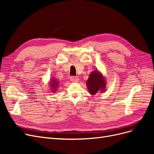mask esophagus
Returning a JSON list of instances; mask_svg holds the SVG:
<instances>
[{
	"instance_id": "34e87169",
	"label": "esophagus",
	"mask_w": 154,
	"mask_h": 154,
	"mask_svg": "<svg viewBox=\"0 0 154 154\" xmlns=\"http://www.w3.org/2000/svg\"><path fill=\"white\" fill-rule=\"evenodd\" d=\"M70 80L72 82H78L79 81V78L77 76H71L70 77Z\"/></svg>"
}]
</instances>
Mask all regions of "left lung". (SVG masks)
Here are the masks:
<instances>
[{
  "label": "left lung",
  "instance_id": "1",
  "mask_svg": "<svg viewBox=\"0 0 154 154\" xmlns=\"http://www.w3.org/2000/svg\"><path fill=\"white\" fill-rule=\"evenodd\" d=\"M88 90L90 94L94 95L101 91L103 92L105 88V82L103 76L98 71H92L87 82Z\"/></svg>",
  "mask_w": 154,
  "mask_h": 154
}]
</instances>
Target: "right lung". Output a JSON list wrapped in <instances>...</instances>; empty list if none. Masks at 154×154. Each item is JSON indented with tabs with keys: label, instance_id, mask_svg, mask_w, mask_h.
Masks as SVG:
<instances>
[{
	"label": "right lung",
	"instance_id": "add662e5",
	"mask_svg": "<svg viewBox=\"0 0 154 154\" xmlns=\"http://www.w3.org/2000/svg\"><path fill=\"white\" fill-rule=\"evenodd\" d=\"M53 83H52V88H54V90H55V88H57V87L58 86L57 85H58V83H57V80H53Z\"/></svg>",
	"mask_w": 154,
	"mask_h": 154
}]
</instances>
